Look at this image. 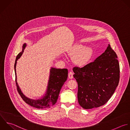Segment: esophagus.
<instances>
[{
	"mask_svg": "<svg viewBox=\"0 0 130 130\" xmlns=\"http://www.w3.org/2000/svg\"><path fill=\"white\" fill-rule=\"evenodd\" d=\"M73 73L72 72H70L69 73H68V77L70 78V79H72L73 78Z\"/></svg>",
	"mask_w": 130,
	"mask_h": 130,
	"instance_id": "1",
	"label": "esophagus"
}]
</instances>
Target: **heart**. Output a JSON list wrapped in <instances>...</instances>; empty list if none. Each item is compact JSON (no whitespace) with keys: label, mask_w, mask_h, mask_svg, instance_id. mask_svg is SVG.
<instances>
[{"label":"heart","mask_w":130,"mask_h":130,"mask_svg":"<svg viewBox=\"0 0 130 130\" xmlns=\"http://www.w3.org/2000/svg\"><path fill=\"white\" fill-rule=\"evenodd\" d=\"M67 54L72 57V61L75 65L82 68L90 63L93 56V50L91 46L77 43L71 46Z\"/></svg>","instance_id":"1"}]
</instances>
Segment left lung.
Returning a JSON list of instances; mask_svg holds the SVG:
<instances>
[{"label":"left lung","instance_id":"1","mask_svg":"<svg viewBox=\"0 0 130 130\" xmlns=\"http://www.w3.org/2000/svg\"><path fill=\"white\" fill-rule=\"evenodd\" d=\"M115 52L109 44L106 51L93 62L83 68L74 67L78 84L77 99L84 109L105 104L111 98L120 80V65Z\"/></svg>","mask_w":130,"mask_h":130}]
</instances>
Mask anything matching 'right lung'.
I'll return each instance as SVG.
<instances>
[{
  "label": "right lung",
  "mask_w": 130,
  "mask_h": 130,
  "mask_svg": "<svg viewBox=\"0 0 130 130\" xmlns=\"http://www.w3.org/2000/svg\"><path fill=\"white\" fill-rule=\"evenodd\" d=\"M27 46L26 43L22 45V51L17 55L15 61L14 69L15 75V83L19 94L23 100L29 105L38 109L48 108L53 106L57 101L61 89L68 77L67 69H58L51 67L47 86L45 94L38 99H32L27 97L22 92L17 83L16 65L18 60L22 55Z\"/></svg>",
  "instance_id": "1"
}]
</instances>
